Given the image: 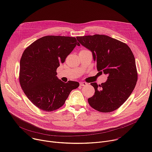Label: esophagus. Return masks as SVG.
<instances>
[{"label": "esophagus", "instance_id": "34e87169", "mask_svg": "<svg viewBox=\"0 0 152 152\" xmlns=\"http://www.w3.org/2000/svg\"><path fill=\"white\" fill-rule=\"evenodd\" d=\"M87 85V83H86V82H80V86H85Z\"/></svg>", "mask_w": 152, "mask_h": 152}]
</instances>
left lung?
<instances>
[{
    "label": "left lung",
    "instance_id": "left-lung-1",
    "mask_svg": "<svg viewBox=\"0 0 152 152\" xmlns=\"http://www.w3.org/2000/svg\"><path fill=\"white\" fill-rule=\"evenodd\" d=\"M80 44L92 52L97 71L107 75V80L91 83L94 95L88 99L94 110L110 113L120 107L137 84L138 75L134 54L125 43L104 35L77 37Z\"/></svg>",
    "mask_w": 152,
    "mask_h": 152
}]
</instances>
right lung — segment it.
Returning <instances> with one entry per match:
<instances>
[{"label": "right lung", "instance_id": "obj_1", "mask_svg": "<svg viewBox=\"0 0 152 152\" xmlns=\"http://www.w3.org/2000/svg\"><path fill=\"white\" fill-rule=\"evenodd\" d=\"M75 37L48 35L28 47L20 62L19 80L29 100L40 110L50 112L61 107L79 83H65L57 77L56 69L76 46Z\"/></svg>", "mask_w": 152, "mask_h": 152}]
</instances>
